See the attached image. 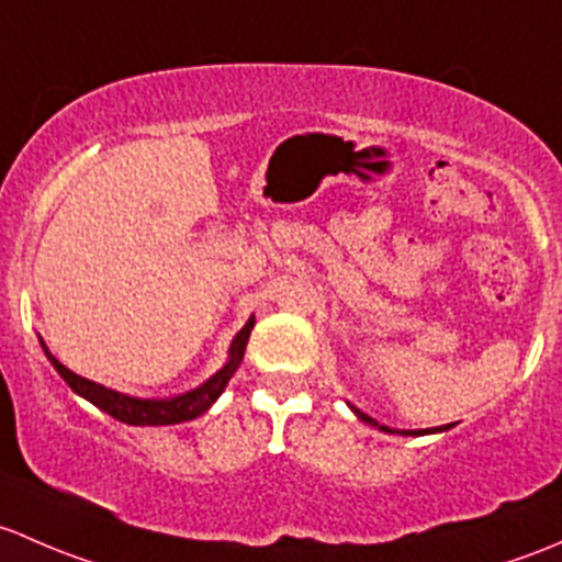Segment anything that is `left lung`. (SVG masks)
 Listing matches in <instances>:
<instances>
[{"label":"left lung","mask_w":562,"mask_h":562,"mask_svg":"<svg viewBox=\"0 0 562 562\" xmlns=\"http://www.w3.org/2000/svg\"><path fill=\"white\" fill-rule=\"evenodd\" d=\"M349 408H351V411H355V416H357V419H360V422H366V425H370V427H375V430H381V432H397V430H390V427H386V425H379V422H375V419H373V416L362 414V411H360V408H355V406H351V403H349ZM449 427H452V425H443V427H432V430H401V436H427V432H443V430H449Z\"/></svg>","instance_id":"left-lung-1"}]
</instances>
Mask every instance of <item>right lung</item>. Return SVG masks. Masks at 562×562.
Instances as JSON below:
<instances>
[{
	"instance_id": "1",
	"label": "right lung",
	"mask_w": 562,
	"mask_h": 562,
	"mask_svg": "<svg viewBox=\"0 0 562 562\" xmlns=\"http://www.w3.org/2000/svg\"><path fill=\"white\" fill-rule=\"evenodd\" d=\"M251 329H254V316L246 324H243L240 333L235 335L233 344H229L227 362H224V366L218 368L216 373L211 375V379L202 381V384L194 386V390L183 392V395L159 397V401H156V397L124 395V392L108 390V386L97 384V381L83 379V375L72 373V370H69L67 366H61V362L56 360L54 355H50L48 346L43 344V338H40V346H43L48 362L56 368V373H59L61 379L67 381L69 390H72L75 395L86 397V401L94 403L97 408L105 411V414L113 416V419L124 422V425L159 427V425H178V422L196 419V416L205 414V411L218 401V395L227 390V384H229V379L235 375V370L240 368Z\"/></svg>"
}]
</instances>
